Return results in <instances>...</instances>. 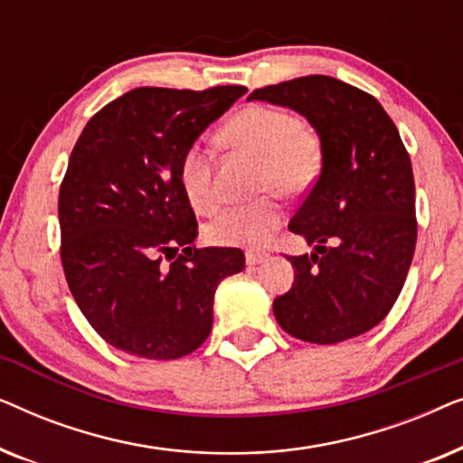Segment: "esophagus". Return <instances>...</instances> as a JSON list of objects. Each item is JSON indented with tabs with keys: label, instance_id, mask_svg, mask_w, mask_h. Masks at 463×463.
<instances>
[{
	"label": "esophagus",
	"instance_id": "obj_1",
	"mask_svg": "<svg viewBox=\"0 0 463 463\" xmlns=\"http://www.w3.org/2000/svg\"><path fill=\"white\" fill-rule=\"evenodd\" d=\"M268 261V255L265 252H246V265L249 268H257V265H261Z\"/></svg>",
	"mask_w": 463,
	"mask_h": 463
}]
</instances>
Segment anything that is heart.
Listing matches in <instances>:
<instances>
[{"label":"heart","instance_id":"heart-1","mask_svg":"<svg viewBox=\"0 0 463 463\" xmlns=\"http://www.w3.org/2000/svg\"><path fill=\"white\" fill-rule=\"evenodd\" d=\"M223 137L233 147L261 157L257 185L282 195H299L316 181L322 166L318 135L299 124L293 113L268 105H249L225 124ZM183 194L195 211L213 213L219 194L213 179V151L194 141L179 162ZM282 223V208L274 198L227 208L208 225V238L223 246H261Z\"/></svg>","mask_w":463,"mask_h":463}]
</instances>
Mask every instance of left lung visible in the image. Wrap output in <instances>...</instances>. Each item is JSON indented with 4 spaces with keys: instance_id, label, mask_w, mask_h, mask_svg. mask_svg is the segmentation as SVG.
<instances>
[{
    "instance_id": "8db88e82",
    "label": "left lung",
    "mask_w": 463,
    "mask_h": 463,
    "mask_svg": "<svg viewBox=\"0 0 463 463\" xmlns=\"http://www.w3.org/2000/svg\"><path fill=\"white\" fill-rule=\"evenodd\" d=\"M249 100L297 111L322 145L318 179L288 223L314 250L288 257L295 282L274 299L278 325L320 345L358 337L388 316L413 261L415 181L401 135L375 97L328 75Z\"/></svg>"
}]
</instances>
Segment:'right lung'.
Wrapping results in <instances>:
<instances>
[{"instance_id": "1", "label": "right lung", "mask_w": 463, "mask_h": 463, "mask_svg": "<svg viewBox=\"0 0 463 463\" xmlns=\"http://www.w3.org/2000/svg\"><path fill=\"white\" fill-rule=\"evenodd\" d=\"M244 92L135 88L75 143L59 194L62 269L81 314L118 350L149 360L198 350L219 282L244 269L242 250L192 246L198 223L179 183L187 145Z\"/></svg>"}]
</instances>
